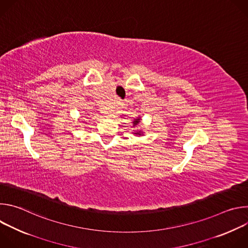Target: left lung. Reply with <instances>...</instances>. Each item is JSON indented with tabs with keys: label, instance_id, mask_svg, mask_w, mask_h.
I'll return each instance as SVG.
<instances>
[{
	"label": "left lung",
	"instance_id": "8db88e82",
	"mask_svg": "<svg viewBox=\"0 0 248 248\" xmlns=\"http://www.w3.org/2000/svg\"><path fill=\"white\" fill-rule=\"evenodd\" d=\"M139 123H140V118L135 119V120L133 121V126L137 125ZM134 134H137V135H142V132H141V131H138V132H134Z\"/></svg>",
	"mask_w": 248,
	"mask_h": 248
}]
</instances>
